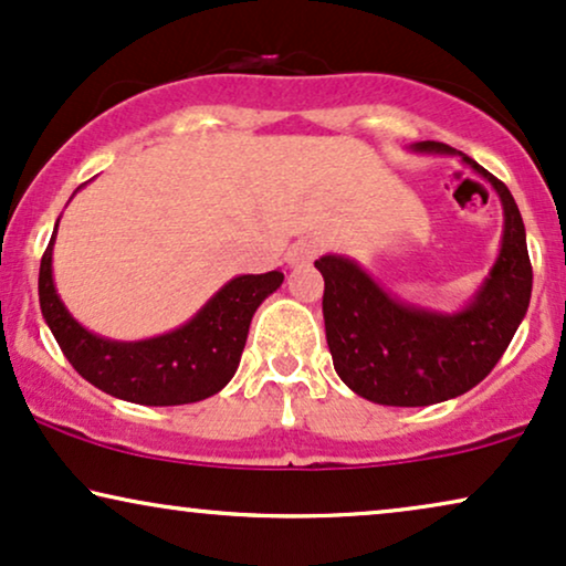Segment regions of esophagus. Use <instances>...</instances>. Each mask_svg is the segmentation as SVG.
Listing matches in <instances>:
<instances>
[{
  "label": "esophagus",
  "mask_w": 566,
  "mask_h": 566,
  "mask_svg": "<svg viewBox=\"0 0 566 566\" xmlns=\"http://www.w3.org/2000/svg\"><path fill=\"white\" fill-rule=\"evenodd\" d=\"M318 250H321L318 240H297L295 245L287 250V263L290 266H311V263L316 261Z\"/></svg>",
  "instance_id": "esophagus-1"
}]
</instances>
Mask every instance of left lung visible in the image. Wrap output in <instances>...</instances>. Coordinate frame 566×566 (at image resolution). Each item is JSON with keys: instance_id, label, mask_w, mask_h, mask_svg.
Masks as SVG:
<instances>
[{"instance_id": "obj_1", "label": "left lung", "mask_w": 566, "mask_h": 566, "mask_svg": "<svg viewBox=\"0 0 566 566\" xmlns=\"http://www.w3.org/2000/svg\"><path fill=\"white\" fill-rule=\"evenodd\" d=\"M410 151L460 156L496 190L504 211L502 248L473 297L436 311L391 295L349 255L316 261L324 276V326L336 376L357 397L389 407L447 402L481 384L510 347L533 292L525 224L510 188L447 143L420 140Z\"/></svg>"}]
</instances>
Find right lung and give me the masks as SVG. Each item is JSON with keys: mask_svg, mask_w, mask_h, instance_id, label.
<instances>
[{"mask_svg": "<svg viewBox=\"0 0 566 566\" xmlns=\"http://www.w3.org/2000/svg\"><path fill=\"white\" fill-rule=\"evenodd\" d=\"M56 227L60 219L39 271L41 313L77 374L125 402L190 405L224 389L240 366L253 313L284 282L279 269L269 274H240L182 326L148 339H109L85 328L56 292L52 269Z\"/></svg>", "mask_w": 566, "mask_h": 566, "instance_id": "right-lung-1", "label": "right lung"}]
</instances>
